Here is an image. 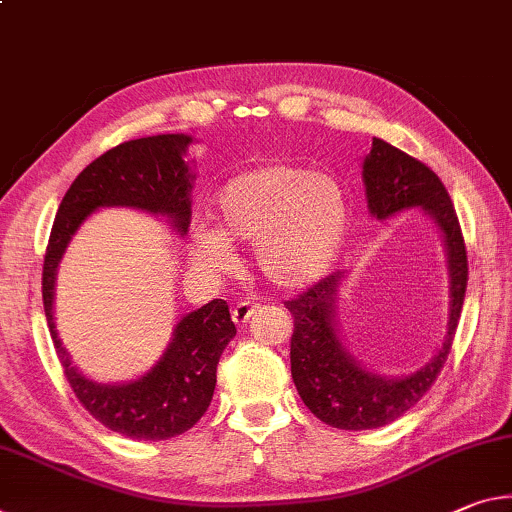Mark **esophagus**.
<instances>
[{"label":"esophagus","mask_w":512,"mask_h":512,"mask_svg":"<svg viewBox=\"0 0 512 512\" xmlns=\"http://www.w3.org/2000/svg\"><path fill=\"white\" fill-rule=\"evenodd\" d=\"M255 310H257L255 303H246V300H243V303H237L232 307V321L237 323V326H243V323L250 321V316L255 314Z\"/></svg>","instance_id":"34e87169"}]
</instances>
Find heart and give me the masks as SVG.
I'll return each mask as SVG.
<instances>
[{
	"label": "heart",
	"mask_w": 512,
	"mask_h": 512,
	"mask_svg": "<svg viewBox=\"0 0 512 512\" xmlns=\"http://www.w3.org/2000/svg\"><path fill=\"white\" fill-rule=\"evenodd\" d=\"M218 227L193 234V259L225 273L234 266L232 243H253L255 266L269 285L312 287L335 264L348 230L342 182L303 166L269 164L243 170L216 193Z\"/></svg>",
	"instance_id": "1"
}]
</instances>
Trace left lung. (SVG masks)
<instances>
[{
	"label": "left lung",
	"mask_w": 512,
	"mask_h": 512,
	"mask_svg": "<svg viewBox=\"0 0 512 512\" xmlns=\"http://www.w3.org/2000/svg\"><path fill=\"white\" fill-rule=\"evenodd\" d=\"M364 196L376 221L417 207L440 232L446 275H449V314L437 353L417 371L387 376L369 369L346 344L339 321V291L346 273L328 275L296 300H287L294 316L291 335V378L300 399L314 417L344 431H369L403 417L435 383L460 319L467 289V253L456 209L431 168L412 159L383 139H373L362 161Z\"/></svg>",
	"instance_id": "left-lung-1"
}]
</instances>
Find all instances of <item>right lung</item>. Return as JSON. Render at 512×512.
Listing matches in <instances>:
<instances>
[{
	"label": "right lung",
	"instance_id": "add662e5",
	"mask_svg": "<svg viewBox=\"0 0 512 512\" xmlns=\"http://www.w3.org/2000/svg\"><path fill=\"white\" fill-rule=\"evenodd\" d=\"M191 143L189 134L143 136L97 157L63 196L45 253V316L72 392L100 424L134 440H170L205 415L214 396L218 360L237 335L230 307L214 298L184 314L175 323L164 353L148 371L125 383H97L72 362L56 330V271L79 227L107 207L164 218L170 230L184 237L191 223V189L196 180L193 161L186 159Z\"/></svg>",
	"mask_w": 512,
	"mask_h": 512
}]
</instances>
